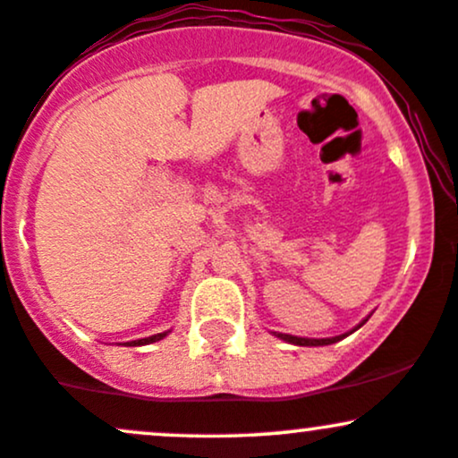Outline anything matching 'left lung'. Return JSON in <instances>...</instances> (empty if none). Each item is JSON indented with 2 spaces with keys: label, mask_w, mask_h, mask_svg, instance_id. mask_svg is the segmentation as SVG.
Here are the masks:
<instances>
[{
  "label": "left lung",
  "mask_w": 458,
  "mask_h": 458,
  "mask_svg": "<svg viewBox=\"0 0 458 458\" xmlns=\"http://www.w3.org/2000/svg\"><path fill=\"white\" fill-rule=\"evenodd\" d=\"M365 323H367V318L360 323V326H365ZM360 326H358V327H360ZM277 336L282 338V341L293 343V345L318 347V345H332V343H336V341H341V338H345L347 334H343V336H334V338H299V336H290V334H277Z\"/></svg>",
  "instance_id": "obj_1"
}]
</instances>
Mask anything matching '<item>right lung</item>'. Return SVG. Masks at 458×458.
Segmentation results:
<instances>
[{"instance_id":"right-lung-1","label":"right lung","mask_w":458,"mask_h":458,"mask_svg":"<svg viewBox=\"0 0 458 458\" xmlns=\"http://www.w3.org/2000/svg\"><path fill=\"white\" fill-rule=\"evenodd\" d=\"M165 336V332L164 334H155V336H148V338H140V341H131V343H126V345L129 347H137V345H148V343H157V341H161V338Z\"/></svg>"}]
</instances>
